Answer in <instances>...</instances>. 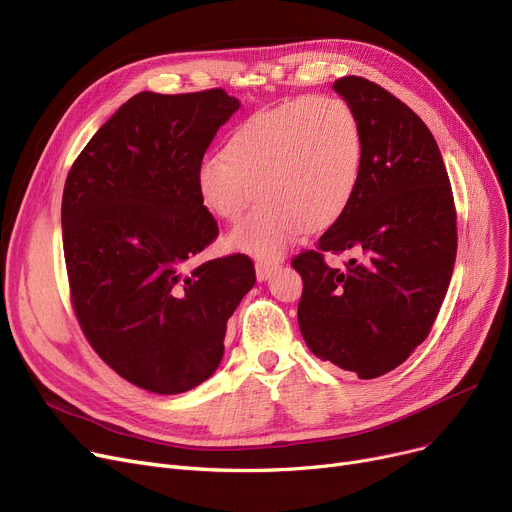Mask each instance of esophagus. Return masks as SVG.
Returning a JSON list of instances; mask_svg holds the SVG:
<instances>
[{
	"mask_svg": "<svg viewBox=\"0 0 512 512\" xmlns=\"http://www.w3.org/2000/svg\"><path fill=\"white\" fill-rule=\"evenodd\" d=\"M280 267L278 261H257L255 263V274H257V280L259 282H265L267 278H270L276 270Z\"/></svg>",
	"mask_w": 512,
	"mask_h": 512,
	"instance_id": "1",
	"label": "esophagus"
}]
</instances>
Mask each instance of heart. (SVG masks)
Here are the masks:
<instances>
[{"mask_svg":"<svg viewBox=\"0 0 512 512\" xmlns=\"http://www.w3.org/2000/svg\"><path fill=\"white\" fill-rule=\"evenodd\" d=\"M365 141L351 103L334 95H301L240 122L224 155L197 170L203 205L234 224L259 199L228 245L276 257L303 228L332 226L351 205L363 172Z\"/></svg>","mask_w":512,"mask_h":512,"instance_id":"b5f03b06","label":"heart"}]
</instances>
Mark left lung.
<instances>
[{
	"mask_svg": "<svg viewBox=\"0 0 512 512\" xmlns=\"http://www.w3.org/2000/svg\"><path fill=\"white\" fill-rule=\"evenodd\" d=\"M365 141L357 193L292 267L299 328L319 359L373 380L405 363L432 330L454 270L456 209L434 134L409 105L363 76L334 83ZM362 261L330 268L324 252Z\"/></svg>",
	"mask_w": 512,
	"mask_h": 512,
	"instance_id": "left-lung-1",
	"label": "left lung"
}]
</instances>
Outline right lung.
Instances as JSON below:
<instances>
[{
  "label": "right lung",
  "instance_id": "add662e5",
  "mask_svg": "<svg viewBox=\"0 0 512 512\" xmlns=\"http://www.w3.org/2000/svg\"><path fill=\"white\" fill-rule=\"evenodd\" d=\"M238 107L224 89L143 91L95 132L66 178L78 326L118 375L155 394L186 392L218 369L226 321L255 284L242 253L193 265L218 236L197 170Z\"/></svg>",
  "mask_w": 512,
  "mask_h": 512
}]
</instances>
